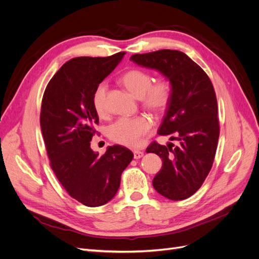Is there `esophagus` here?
I'll use <instances>...</instances> for the list:
<instances>
[{
    "label": "esophagus",
    "instance_id": "esophagus-1",
    "mask_svg": "<svg viewBox=\"0 0 259 259\" xmlns=\"http://www.w3.org/2000/svg\"><path fill=\"white\" fill-rule=\"evenodd\" d=\"M144 156V152L143 151H139V150H135L134 151V159H140V158H143Z\"/></svg>",
    "mask_w": 259,
    "mask_h": 259
}]
</instances>
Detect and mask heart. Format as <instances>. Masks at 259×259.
Segmentation results:
<instances>
[{
  "mask_svg": "<svg viewBox=\"0 0 259 259\" xmlns=\"http://www.w3.org/2000/svg\"><path fill=\"white\" fill-rule=\"evenodd\" d=\"M123 85L136 98L142 99L143 105L148 110L161 113L168 106L171 95L170 84L167 80H160L153 83L150 73L143 70H130L121 77ZM108 86L99 83L93 93V106L98 115L106 113V97ZM152 122L150 117L139 115L136 117H122L109 127V137L114 143L136 148L143 143V137L150 131Z\"/></svg>",
  "mask_w": 259,
  "mask_h": 259,
  "instance_id": "obj_1",
  "label": "heart"
}]
</instances>
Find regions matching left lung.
<instances>
[{
    "label": "left lung",
    "instance_id": "1",
    "mask_svg": "<svg viewBox=\"0 0 259 259\" xmlns=\"http://www.w3.org/2000/svg\"><path fill=\"white\" fill-rule=\"evenodd\" d=\"M131 60L160 72L170 84V100L158 134L169 135L179 145L152 143L146 151L162 158V168L152 182L156 192L173 201L185 200L202 186L215 158L219 124L213 84L183 52L135 54Z\"/></svg>",
    "mask_w": 259,
    "mask_h": 259
}]
</instances>
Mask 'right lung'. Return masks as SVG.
<instances>
[{
    "mask_svg": "<svg viewBox=\"0 0 259 259\" xmlns=\"http://www.w3.org/2000/svg\"><path fill=\"white\" fill-rule=\"evenodd\" d=\"M124 54L67 61L46 86L42 100L40 122L51 166L67 192L90 207L114 198L122 171L134 156L120 145L107 147L104 155L91 148L99 122L93 93Z\"/></svg>",
    "mask_w": 259,
    "mask_h": 259,
    "instance_id": "right-lung-1",
    "label": "right lung"
}]
</instances>
